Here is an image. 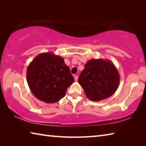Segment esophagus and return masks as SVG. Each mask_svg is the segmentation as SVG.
Masks as SVG:
<instances>
[{
    "label": "esophagus",
    "instance_id": "34e87169",
    "mask_svg": "<svg viewBox=\"0 0 146 146\" xmlns=\"http://www.w3.org/2000/svg\"><path fill=\"white\" fill-rule=\"evenodd\" d=\"M78 80V76H76L75 77H74V80H75L76 81H77Z\"/></svg>",
    "mask_w": 146,
    "mask_h": 146
}]
</instances>
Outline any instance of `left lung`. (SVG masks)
I'll return each instance as SVG.
<instances>
[{
  "label": "left lung",
  "instance_id": "obj_1",
  "mask_svg": "<svg viewBox=\"0 0 146 146\" xmlns=\"http://www.w3.org/2000/svg\"><path fill=\"white\" fill-rule=\"evenodd\" d=\"M119 82L116 66L110 60L101 58L88 60L78 78L86 96L94 101L111 96L118 88Z\"/></svg>",
  "mask_w": 146,
  "mask_h": 146
}]
</instances>
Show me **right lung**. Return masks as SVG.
I'll list each match as a JSON object with an SVG mask.
<instances>
[{
    "label": "right lung",
    "mask_w": 146,
    "mask_h": 146,
    "mask_svg": "<svg viewBox=\"0 0 146 146\" xmlns=\"http://www.w3.org/2000/svg\"><path fill=\"white\" fill-rule=\"evenodd\" d=\"M27 81L36 98L46 103H54L65 96L74 82L68 66L53 52L39 54L27 69Z\"/></svg>",
    "instance_id": "add662e5"
}]
</instances>
